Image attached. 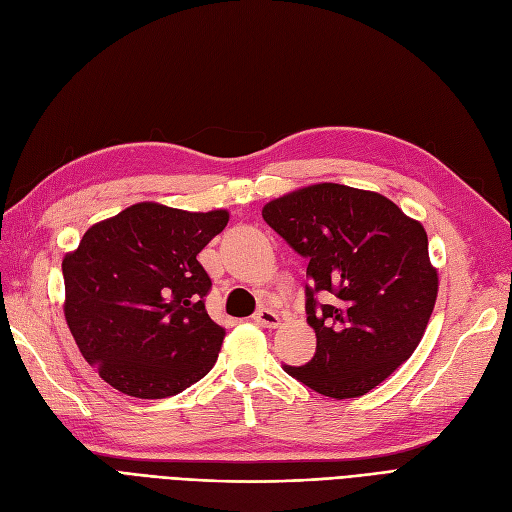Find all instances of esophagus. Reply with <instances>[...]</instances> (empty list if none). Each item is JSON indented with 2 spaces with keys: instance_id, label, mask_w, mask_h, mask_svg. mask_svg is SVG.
I'll return each instance as SVG.
<instances>
[{
  "instance_id": "obj_1",
  "label": "esophagus",
  "mask_w": 512,
  "mask_h": 512,
  "mask_svg": "<svg viewBox=\"0 0 512 512\" xmlns=\"http://www.w3.org/2000/svg\"><path fill=\"white\" fill-rule=\"evenodd\" d=\"M253 321H255L257 325H261V327H278V325H280V317L276 315L274 310H270V308L257 310Z\"/></svg>"
}]
</instances>
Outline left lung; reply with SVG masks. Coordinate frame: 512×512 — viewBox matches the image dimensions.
<instances>
[{"instance_id": "1", "label": "left lung", "mask_w": 512, "mask_h": 512, "mask_svg": "<svg viewBox=\"0 0 512 512\" xmlns=\"http://www.w3.org/2000/svg\"><path fill=\"white\" fill-rule=\"evenodd\" d=\"M261 214L308 259L306 321L317 353L285 372L336 400L381 385L415 353L436 304L438 274L423 225L381 193L336 183L287 193Z\"/></svg>"}]
</instances>
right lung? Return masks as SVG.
<instances>
[{
  "label": "right lung",
  "instance_id": "1",
  "mask_svg": "<svg viewBox=\"0 0 512 512\" xmlns=\"http://www.w3.org/2000/svg\"><path fill=\"white\" fill-rule=\"evenodd\" d=\"M227 221V210L140 202L89 227L63 257L65 321L110 387L161 400L210 372L225 329L206 312L212 283L197 253Z\"/></svg>",
  "mask_w": 512,
  "mask_h": 512
}]
</instances>
